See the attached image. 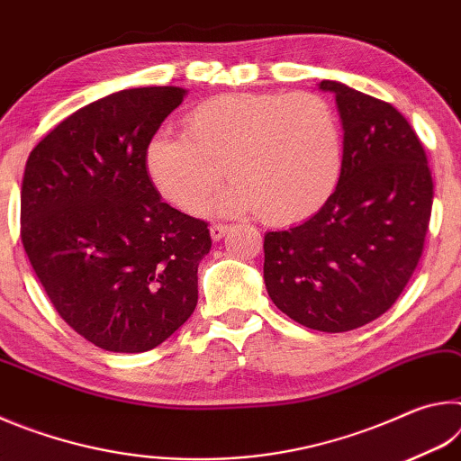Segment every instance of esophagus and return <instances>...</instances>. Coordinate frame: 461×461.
<instances>
[{
  "label": "esophagus",
  "instance_id": "obj_1",
  "mask_svg": "<svg viewBox=\"0 0 461 461\" xmlns=\"http://www.w3.org/2000/svg\"><path fill=\"white\" fill-rule=\"evenodd\" d=\"M230 230H231V225H228V223H213L209 233H212V238L217 241V240H221Z\"/></svg>",
  "mask_w": 461,
  "mask_h": 461
}]
</instances>
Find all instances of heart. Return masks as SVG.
Instances as JSON below:
<instances>
[{
    "instance_id": "obj_1",
    "label": "heart",
    "mask_w": 461,
    "mask_h": 461,
    "mask_svg": "<svg viewBox=\"0 0 461 461\" xmlns=\"http://www.w3.org/2000/svg\"><path fill=\"white\" fill-rule=\"evenodd\" d=\"M158 193L186 213H205L223 181L225 212H256L288 225L325 205L339 181L341 136L331 105L311 91L228 93L185 115V134L162 130L146 148Z\"/></svg>"
}]
</instances>
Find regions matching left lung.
<instances>
[{
  "instance_id": "left-lung-1",
  "label": "left lung",
  "mask_w": 461,
  "mask_h": 461,
  "mask_svg": "<svg viewBox=\"0 0 461 461\" xmlns=\"http://www.w3.org/2000/svg\"><path fill=\"white\" fill-rule=\"evenodd\" d=\"M339 181L305 223L264 236V283L275 305L309 330L341 333L394 305L423 254L433 178L425 148L386 101L338 81Z\"/></svg>"
}]
</instances>
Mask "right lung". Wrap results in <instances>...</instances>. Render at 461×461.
Segmentation results:
<instances>
[{"label":"right lung","instance_id":"obj_1","mask_svg":"<svg viewBox=\"0 0 461 461\" xmlns=\"http://www.w3.org/2000/svg\"><path fill=\"white\" fill-rule=\"evenodd\" d=\"M185 95L112 93L62 120L28 156V260L67 325L105 352H148L197 307L207 221L162 201L146 168L148 142Z\"/></svg>","mask_w":461,"mask_h":461}]
</instances>
